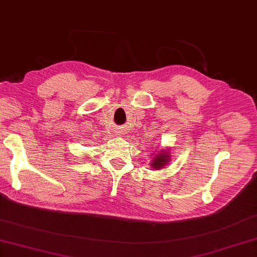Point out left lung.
<instances>
[{"label": "left lung", "instance_id": "8db88e82", "mask_svg": "<svg viewBox=\"0 0 257 257\" xmlns=\"http://www.w3.org/2000/svg\"><path fill=\"white\" fill-rule=\"evenodd\" d=\"M171 150L169 148H161L160 151L157 153L154 152L152 154V160L150 161V167H151L153 170H161V169L166 168L168 163L171 161Z\"/></svg>", "mask_w": 257, "mask_h": 257}]
</instances>
